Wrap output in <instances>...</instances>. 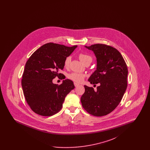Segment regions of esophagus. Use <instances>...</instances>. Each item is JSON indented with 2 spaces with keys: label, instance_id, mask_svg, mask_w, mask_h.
I'll return each instance as SVG.
<instances>
[{
  "label": "esophagus",
  "instance_id": "1",
  "mask_svg": "<svg viewBox=\"0 0 150 150\" xmlns=\"http://www.w3.org/2000/svg\"><path fill=\"white\" fill-rule=\"evenodd\" d=\"M74 86H79V84L77 83H74Z\"/></svg>",
  "mask_w": 150,
  "mask_h": 150
}]
</instances>
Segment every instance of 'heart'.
<instances>
[{"instance_id": "b5f03b06", "label": "heart", "mask_w": 150, "mask_h": 150, "mask_svg": "<svg viewBox=\"0 0 150 150\" xmlns=\"http://www.w3.org/2000/svg\"><path fill=\"white\" fill-rule=\"evenodd\" d=\"M79 58L80 61L84 64H90L92 61V57L91 56L86 53H80L79 55ZM71 62V57L68 56L65 58L64 61V66L65 67H69ZM86 78V75L79 72H72L68 75V78L70 79L75 83H80L83 81L84 79Z\"/></svg>"}]
</instances>
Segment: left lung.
I'll list each match as a JSON object with an SVG mask.
<instances>
[{"label":"left lung","mask_w":150,"mask_h":150,"mask_svg":"<svg viewBox=\"0 0 150 150\" xmlns=\"http://www.w3.org/2000/svg\"><path fill=\"white\" fill-rule=\"evenodd\" d=\"M85 47L92 50L97 58V69L88 81L93 84L100 83V86L96 91L92 87L84 86L81 104L89 114L105 116L114 110L126 91L127 66L121 53L112 47L96 44Z\"/></svg>","instance_id":"obj_1"}]
</instances>
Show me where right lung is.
I'll use <instances>...</instances> for the list:
<instances>
[{
	"label": "right lung",
	"mask_w": 150,
	"mask_h": 150,
	"mask_svg": "<svg viewBox=\"0 0 150 150\" xmlns=\"http://www.w3.org/2000/svg\"><path fill=\"white\" fill-rule=\"evenodd\" d=\"M77 45L71 47L56 43H47L33 53L26 62L21 84L23 94L31 109L37 114L50 116L59 112L66 96L75 86L69 79L61 85L52 80L64 75L65 58Z\"/></svg>",
	"instance_id": "right-lung-1"
}]
</instances>
